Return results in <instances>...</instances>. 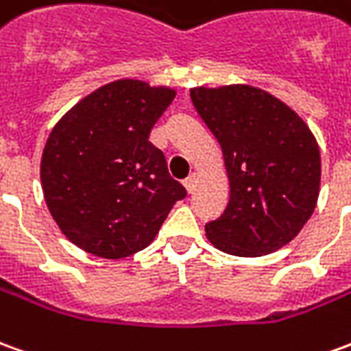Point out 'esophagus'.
Wrapping results in <instances>:
<instances>
[{"label":"esophagus","mask_w":351,"mask_h":351,"mask_svg":"<svg viewBox=\"0 0 351 351\" xmlns=\"http://www.w3.org/2000/svg\"><path fill=\"white\" fill-rule=\"evenodd\" d=\"M195 184H197V175L193 173V175H190L186 180H184V186H186V190H188V193H193V190H195Z\"/></svg>","instance_id":"34e87169"}]
</instances>
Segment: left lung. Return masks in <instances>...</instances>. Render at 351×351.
<instances>
[{"label": "left lung", "mask_w": 351, "mask_h": 351, "mask_svg": "<svg viewBox=\"0 0 351 351\" xmlns=\"http://www.w3.org/2000/svg\"><path fill=\"white\" fill-rule=\"evenodd\" d=\"M190 97L222 148L230 180L226 209L205 224L209 241L235 256L278 251L298 235L317 203L321 156L312 131L256 87H195Z\"/></svg>", "instance_id": "8db88e82"}]
</instances>
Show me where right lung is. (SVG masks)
I'll return each instance as SVG.
<instances>
[{
	"mask_svg": "<svg viewBox=\"0 0 351 351\" xmlns=\"http://www.w3.org/2000/svg\"><path fill=\"white\" fill-rule=\"evenodd\" d=\"M175 99L169 87L117 80L80 100L51 131L41 156V188L62 234L100 258L146 249L176 201L152 127Z\"/></svg>",
	"mask_w": 351,
	"mask_h": 351,
	"instance_id": "add662e5",
	"label": "right lung"
}]
</instances>
